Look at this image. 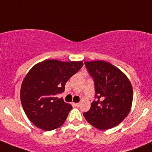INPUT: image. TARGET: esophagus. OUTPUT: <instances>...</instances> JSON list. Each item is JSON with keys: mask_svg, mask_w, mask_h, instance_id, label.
Returning <instances> with one entry per match:
<instances>
[{"mask_svg": "<svg viewBox=\"0 0 152 152\" xmlns=\"http://www.w3.org/2000/svg\"><path fill=\"white\" fill-rule=\"evenodd\" d=\"M73 106H75V107H79V105H80V104H79V103H73Z\"/></svg>", "mask_w": 152, "mask_h": 152, "instance_id": "34e87169", "label": "esophagus"}]
</instances>
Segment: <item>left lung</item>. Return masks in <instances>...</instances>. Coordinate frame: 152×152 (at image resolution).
I'll return each instance as SVG.
<instances>
[{
  "instance_id": "8db88e82",
  "label": "left lung",
  "mask_w": 152,
  "mask_h": 152,
  "mask_svg": "<svg viewBox=\"0 0 152 152\" xmlns=\"http://www.w3.org/2000/svg\"><path fill=\"white\" fill-rule=\"evenodd\" d=\"M85 65L94 81L95 100L84 116L96 129L113 128L121 123L131 110V83L118 68L104 61L85 62Z\"/></svg>"
}]
</instances>
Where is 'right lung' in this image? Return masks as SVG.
<instances>
[{
    "label": "right lung",
    "instance_id": "obj_1",
    "mask_svg": "<svg viewBox=\"0 0 152 152\" xmlns=\"http://www.w3.org/2000/svg\"><path fill=\"white\" fill-rule=\"evenodd\" d=\"M82 66V62L49 59L29 70L21 86L20 100L32 124L45 131L64 124L73 107L56 96L65 91L66 82Z\"/></svg>",
    "mask_w": 152,
    "mask_h": 152
}]
</instances>
